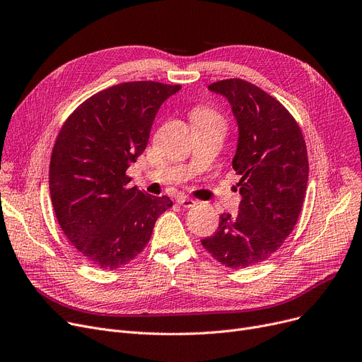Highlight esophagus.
<instances>
[{
    "mask_svg": "<svg viewBox=\"0 0 362 362\" xmlns=\"http://www.w3.org/2000/svg\"><path fill=\"white\" fill-rule=\"evenodd\" d=\"M176 202H177L179 205L185 206V208H191V206H194V205L197 204L192 198H187V197H183V195H180V197L176 199Z\"/></svg>",
    "mask_w": 362,
    "mask_h": 362,
    "instance_id": "1",
    "label": "esophagus"
}]
</instances>
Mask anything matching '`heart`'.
I'll list each match as a JSON object with an SVG mask.
<instances>
[{"mask_svg": "<svg viewBox=\"0 0 362 362\" xmlns=\"http://www.w3.org/2000/svg\"><path fill=\"white\" fill-rule=\"evenodd\" d=\"M192 119L197 126H214L221 130L226 127V119L223 117V114L210 105L198 107L192 114Z\"/></svg>", "mask_w": 362, "mask_h": 362, "instance_id": "obj_1", "label": "heart"}]
</instances>
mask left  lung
Masks as SVG:
<instances>
[{
    "mask_svg": "<svg viewBox=\"0 0 362 362\" xmlns=\"http://www.w3.org/2000/svg\"><path fill=\"white\" fill-rule=\"evenodd\" d=\"M208 88L229 100L238 122L232 164L242 201L201 243L226 267L246 269L273 255L293 230L307 192V145L292 114L254 83L224 79Z\"/></svg>",
    "mask_w": 362,
    "mask_h": 362,
    "instance_id": "left-lung-1",
    "label": "left lung"
}]
</instances>
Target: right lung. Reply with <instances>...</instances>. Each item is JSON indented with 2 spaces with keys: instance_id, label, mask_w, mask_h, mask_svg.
I'll use <instances>...</instances> for the list:
<instances>
[{
  "instance_id": "right-lung-1",
  "label": "right lung",
  "mask_w": 362,
  "mask_h": 362,
  "mask_svg": "<svg viewBox=\"0 0 362 362\" xmlns=\"http://www.w3.org/2000/svg\"><path fill=\"white\" fill-rule=\"evenodd\" d=\"M182 86L124 82L76 108L55 139L49 194L63 233L85 259L120 269L144 251L157 218L173 202L148 195L126 170L146 148L161 104Z\"/></svg>"
}]
</instances>
